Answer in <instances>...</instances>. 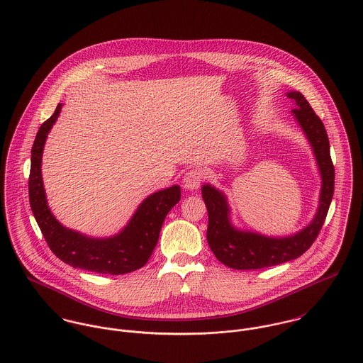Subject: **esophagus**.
<instances>
[{
  "label": "esophagus",
  "instance_id": "1",
  "mask_svg": "<svg viewBox=\"0 0 363 363\" xmlns=\"http://www.w3.org/2000/svg\"><path fill=\"white\" fill-rule=\"evenodd\" d=\"M203 178H204V171L201 168H199V167L192 168V169L185 172L184 179H182V185L188 191H195V189H198L201 186Z\"/></svg>",
  "mask_w": 363,
  "mask_h": 363
}]
</instances>
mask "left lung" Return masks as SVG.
<instances>
[{
    "instance_id": "obj_1",
    "label": "left lung",
    "mask_w": 363,
    "mask_h": 363,
    "mask_svg": "<svg viewBox=\"0 0 363 363\" xmlns=\"http://www.w3.org/2000/svg\"><path fill=\"white\" fill-rule=\"evenodd\" d=\"M295 103L291 111L308 138L322 178L319 207L313 220L302 230L286 237H267L256 231L238 230L231 223L227 196L211 185L201 186L207 207V242L216 257L235 270L264 269L294 260L303 255L318 238L334 194V165L330 157V142L322 120L299 91H288Z\"/></svg>"
}]
</instances>
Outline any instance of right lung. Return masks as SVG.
I'll return each mask as SVG.
<instances>
[{
    "label": "right lung",
    "mask_w": 363,
    "mask_h": 363,
    "mask_svg": "<svg viewBox=\"0 0 363 363\" xmlns=\"http://www.w3.org/2000/svg\"><path fill=\"white\" fill-rule=\"evenodd\" d=\"M62 108L43 122L32 147L29 175V201L33 216L52 253L64 263L99 274H126L143 267L152 256L168 211L181 199V188L172 185L155 192L139 204L128 224L108 238L87 237L64 227L51 213L41 178V157L47 135Z\"/></svg>",
    "instance_id": "right-lung-1"
}]
</instances>
